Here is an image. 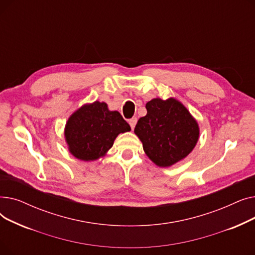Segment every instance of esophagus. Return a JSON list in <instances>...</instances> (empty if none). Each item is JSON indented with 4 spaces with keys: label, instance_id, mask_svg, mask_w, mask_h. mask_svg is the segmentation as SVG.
<instances>
[{
    "label": "esophagus",
    "instance_id": "34e87169",
    "mask_svg": "<svg viewBox=\"0 0 255 255\" xmlns=\"http://www.w3.org/2000/svg\"><path fill=\"white\" fill-rule=\"evenodd\" d=\"M136 122H137V119L136 118H132L129 120V125L131 127V129H134L135 125H136Z\"/></svg>",
    "mask_w": 255,
    "mask_h": 255
}]
</instances>
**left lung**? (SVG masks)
<instances>
[{
	"mask_svg": "<svg viewBox=\"0 0 255 255\" xmlns=\"http://www.w3.org/2000/svg\"><path fill=\"white\" fill-rule=\"evenodd\" d=\"M145 109L134 133L151 161L169 167L188 156L199 138V126L185 105L172 97L154 98Z\"/></svg>",
	"mask_w": 255,
	"mask_h": 255,
	"instance_id": "left-lung-1",
	"label": "left lung"
}]
</instances>
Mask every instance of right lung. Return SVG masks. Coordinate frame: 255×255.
<instances>
[{
  "mask_svg": "<svg viewBox=\"0 0 255 255\" xmlns=\"http://www.w3.org/2000/svg\"><path fill=\"white\" fill-rule=\"evenodd\" d=\"M129 124L105 102L86 103L77 109L65 125L64 135L69 152L83 161H95L113 146L120 133L130 131Z\"/></svg>",
  "mask_w": 255,
  "mask_h": 255,
  "instance_id": "1",
  "label": "right lung"
}]
</instances>
